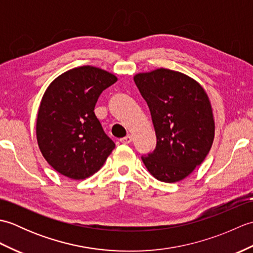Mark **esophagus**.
I'll return each mask as SVG.
<instances>
[{"label": "esophagus", "instance_id": "esophagus-1", "mask_svg": "<svg viewBox=\"0 0 253 253\" xmlns=\"http://www.w3.org/2000/svg\"><path fill=\"white\" fill-rule=\"evenodd\" d=\"M120 141H121L122 143H124V144H129V143L132 141V136H130V135H127L126 137L122 138Z\"/></svg>", "mask_w": 253, "mask_h": 253}]
</instances>
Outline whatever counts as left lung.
<instances>
[{
    "mask_svg": "<svg viewBox=\"0 0 253 253\" xmlns=\"http://www.w3.org/2000/svg\"><path fill=\"white\" fill-rule=\"evenodd\" d=\"M151 112L157 147L141 159L155 178L184 179L212 147L214 121L206 91L179 72L160 68L133 77Z\"/></svg>",
    "mask_w": 253,
    "mask_h": 253,
    "instance_id": "obj_1",
    "label": "left lung"
}]
</instances>
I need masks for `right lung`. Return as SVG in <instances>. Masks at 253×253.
Instances as JSON below:
<instances>
[{
  "mask_svg": "<svg viewBox=\"0 0 253 253\" xmlns=\"http://www.w3.org/2000/svg\"><path fill=\"white\" fill-rule=\"evenodd\" d=\"M117 78L93 66L73 68L46 89L37 117V140L46 162L72 179L98 171L115 143L94 114L100 94Z\"/></svg>",
  "mask_w": 253,
  "mask_h": 253,
  "instance_id": "1",
  "label": "right lung"
}]
</instances>
